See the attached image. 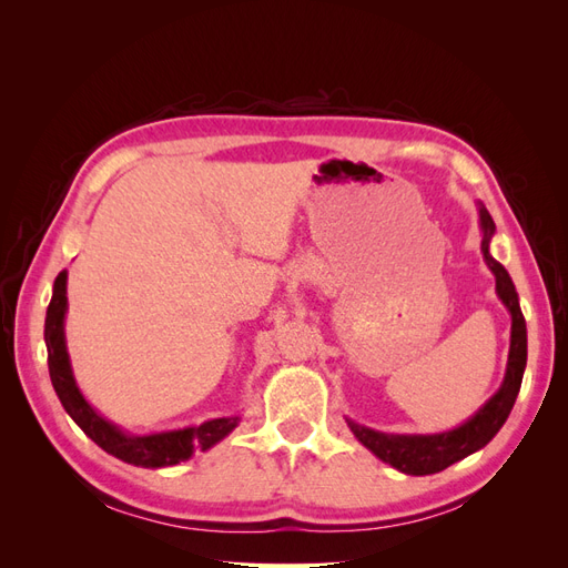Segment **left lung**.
Listing matches in <instances>:
<instances>
[{
    "instance_id": "1",
    "label": "left lung",
    "mask_w": 568,
    "mask_h": 568,
    "mask_svg": "<svg viewBox=\"0 0 568 568\" xmlns=\"http://www.w3.org/2000/svg\"><path fill=\"white\" fill-rule=\"evenodd\" d=\"M478 213H480V230H484L480 251H484L486 265L495 274L497 296H500V301L505 303V307L511 315L507 374L500 390H497L469 422H464L462 426L453 428V432L432 434V436L384 434V432H374V428H367L363 424H355L353 419H346L355 438L363 443L367 450H372L382 462L390 464V467L409 476H426V474L443 471L448 469L450 464L488 445L493 436L500 432L503 424L507 422L514 400H517L519 388H521L524 369H526V320L521 315L519 296H517V288L511 284L509 272L490 255V236L495 234V222L484 205H480Z\"/></svg>"
}]
</instances>
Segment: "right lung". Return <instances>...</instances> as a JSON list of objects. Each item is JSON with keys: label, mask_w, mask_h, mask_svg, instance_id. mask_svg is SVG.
<instances>
[{"label": "right lung", "mask_w": 568, "mask_h": 568, "mask_svg": "<svg viewBox=\"0 0 568 568\" xmlns=\"http://www.w3.org/2000/svg\"><path fill=\"white\" fill-rule=\"evenodd\" d=\"M65 282L68 272H59L54 282V294L47 307L44 320V343H47V363L49 376L63 409L71 415V419L88 434L101 450L123 459L134 467L144 469H161L173 467L194 455V450H209L215 443H220L227 434L234 432L239 417H220L203 422L201 426H186L178 432H161L149 436H130L111 422H106L99 412L84 400L80 393L75 376L71 369V359L65 351V334H63V320L68 311L65 298Z\"/></svg>", "instance_id": "right-lung-1"}]
</instances>
